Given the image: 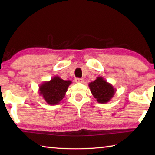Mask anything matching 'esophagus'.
Returning a JSON list of instances; mask_svg holds the SVG:
<instances>
[{"label":"esophagus","mask_w":155,"mask_h":155,"mask_svg":"<svg viewBox=\"0 0 155 155\" xmlns=\"http://www.w3.org/2000/svg\"><path fill=\"white\" fill-rule=\"evenodd\" d=\"M75 82L77 83H82L84 82V80L83 79V78H75Z\"/></svg>","instance_id":"obj_1"}]
</instances>
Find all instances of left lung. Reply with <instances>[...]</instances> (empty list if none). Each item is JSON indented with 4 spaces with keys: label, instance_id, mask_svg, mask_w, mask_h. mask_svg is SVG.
<instances>
[{
    "label": "left lung",
    "instance_id": "left-lung-1",
    "mask_svg": "<svg viewBox=\"0 0 155 155\" xmlns=\"http://www.w3.org/2000/svg\"><path fill=\"white\" fill-rule=\"evenodd\" d=\"M89 87L97 102L101 104L108 103L116 92V89L102 77L89 83Z\"/></svg>",
    "mask_w": 155,
    "mask_h": 155
}]
</instances>
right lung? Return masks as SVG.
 <instances>
[{"label": "right lung", "instance_id": "1", "mask_svg": "<svg viewBox=\"0 0 155 155\" xmlns=\"http://www.w3.org/2000/svg\"><path fill=\"white\" fill-rule=\"evenodd\" d=\"M72 81H65L55 76L51 81H44L39 86V94L49 105H56L64 98Z\"/></svg>", "mask_w": 155, "mask_h": 155}]
</instances>
